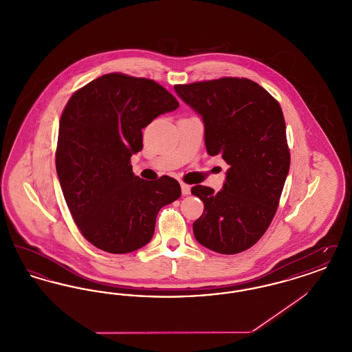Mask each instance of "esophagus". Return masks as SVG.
<instances>
[{
	"mask_svg": "<svg viewBox=\"0 0 352 352\" xmlns=\"http://www.w3.org/2000/svg\"><path fill=\"white\" fill-rule=\"evenodd\" d=\"M181 188H182V194L184 195H188L190 194V191H191V187H190V184H181Z\"/></svg>",
	"mask_w": 352,
	"mask_h": 352,
	"instance_id": "esophagus-1",
	"label": "esophagus"
}]
</instances>
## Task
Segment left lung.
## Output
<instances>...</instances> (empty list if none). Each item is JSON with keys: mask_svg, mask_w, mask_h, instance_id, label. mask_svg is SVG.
Returning <instances> with one entry per match:
<instances>
[{"mask_svg": "<svg viewBox=\"0 0 352 352\" xmlns=\"http://www.w3.org/2000/svg\"><path fill=\"white\" fill-rule=\"evenodd\" d=\"M174 88L203 118L208 154L230 165L223 190L191 188L204 204L192 224L195 239L221 254L247 251L274 218L290 166L283 109L267 89L245 78Z\"/></svg>", "mask_w": 352, "mask_h": 352, "instance_id": "8db88e82", "label": "left lung"}]
</instances>
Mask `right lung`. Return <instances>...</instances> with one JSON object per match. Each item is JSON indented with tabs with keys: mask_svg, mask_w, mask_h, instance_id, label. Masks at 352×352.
Wrapping results in <instances>:
<instances>
[{
	"mask_svg": "<svg viewBox=\"0 0 352 352\" xmlns=\"http://www.w3.org/2000/svg\"><path fill=\"white\" fill-rule=\"evenodd\" d=\"M178 107L161 84L121 72L85 84L67 101L56 173L75 224L101 251L129 253L148 244L158 211L181 197L174 178L145 181L131 165L144 146L142 128Z\"/></svg>",
	"mask_w": 352,
	"mask_h": 352,
	"instance_id": "right-lung-1",
	"label": "right lung"
}]
</instances>
